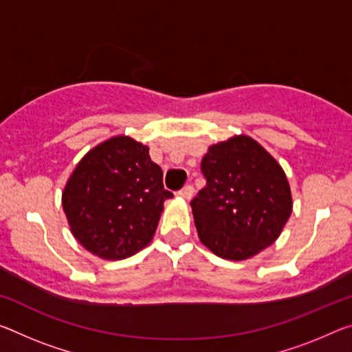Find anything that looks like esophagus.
<instances>
[{"label":"esophagus","instance_id":"34e87169","mask_svg":"<svg viewBox=\"0 0 352 352\" xmlns=\"http://www.w3.org/2000/svg\"><path fill=\"white\" fill-rule=\"evenodd\" d=\"M178 196H180L182 199L185 200H189L192 196H194V188L192 185H186L185 188H182L180 191H178Z\"/></svg>","mask_w":352,"mask_h":352}]
</instances>
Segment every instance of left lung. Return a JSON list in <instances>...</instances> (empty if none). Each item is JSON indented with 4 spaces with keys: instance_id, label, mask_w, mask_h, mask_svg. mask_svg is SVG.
<instances>
[{
    "instance_id": "1",
    "label": "left lung",
    "mask_w": 352,
    "mask_h": 352,
    "mask_svg": "<svg viewBox=\"0 0 352 352\" xmlns=\"http://www.w3.org/2000/svg\"><path fill=\"white\" fill-rule=\"evenodd\" d=\"M206 180L191 200L199 238L226 260H248L271 246L293 210L280 164L246 135L208 147L200 164Z\"/></svg>"
}]
</instances>
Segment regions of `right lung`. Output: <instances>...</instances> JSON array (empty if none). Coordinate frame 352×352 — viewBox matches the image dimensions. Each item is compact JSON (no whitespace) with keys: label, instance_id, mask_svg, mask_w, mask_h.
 Wrapping results in <instances>:
<instances>
[{"label":"right lung","instance_id":"obj_1","mask_svg":"<svg viewBox=\"0 0 352 352\" xmlns=\"http://www.w3.org/2000/svg\"><path fill=\"white\" fill-rule=\"evenodd\" d=\"M172 196L148 147L114 136L76 164L63 191V208L82 248L103 260H122L152 241L164 200Z\"/></svg>","mask_w":352,"mask_h":352}]
</instances>
